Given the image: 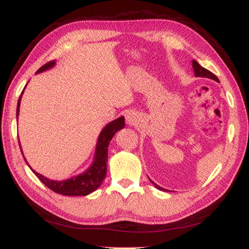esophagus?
Returning <instances> with one entry per match:
<instances>
[{"label": "esophagus", "mask_w": 249, "mask_h": 249, "mask_svg": "<svg viewBox=\"0 0 249 249\" xmlns=\"http://www.w3.org/2000/svg\"><path fill=\"white\" fill-rule=\"evenodd\" d=\"M125 120L128 124H134L137 123V117H135L133 112H129V114H126L125 116Z\"/></svg>", "instance_id": "esophagus-1"}]
</instances>
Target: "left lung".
<instances>
[{"label":"left lung","mask_w":249,"mask_h":249,"mask_svg":"<svg viewBox=\"0 0 249 249\" xmlns=\"http://www.w3.org/2000/svg\"><path fill=\"white\" fill-rule=\"evenodd\" d=\"M193 68H194V72H195V76L196 77H203V78H209V79H213V80H214V81H217V82H219V79L217 78V76H215V74H213L212 71H209V70H207L206 68H204V67H201L200 65L196 62V60H193ZM151 181L153 184L155 185V187H156V189H158V190H160V191H166L165 189H162V187H160L159 185H157L156 183H154L152 180H149Z\"/></svg>","instance_id":"8db88e82"}]
</instances>
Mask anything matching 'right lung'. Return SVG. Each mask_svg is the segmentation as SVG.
<instances>
[{"label": "right lung", "instance_id": "add662e5", "mask_svg": "<svg viewBox=\"0 0 249 249\" xmlns=\"http://www.w3.org/2000/svg\"><path fill=\"white\" fill-rule=\"evenodd\" d=\"M54 65H55V60H51V62L43 65V66L37 70L36 73H40L42 71H44V70H48L53 67ZM23 90H25V89H23ZM22 93L23 91L21 92V94L19 98H18V103H17V110H16L17 120H18V116H19V106H20ZM123 128H124V117H119L118 119H115L114 121H111V123L105 125V128L102 130V132L100 133V137H98L95 155H94V160H93L91 167L89 168L87 171L81 173V175L72 177L67 180H63V181L50 180L48 178H45L42 175H40V173L35 171L34 169L29 166V163L27 162L26 158L23 157V159L26 160L27 165L30 167L32 172L39 178L40 181L43 183L45 186H48L50 190L55 192V193L67 195V196H86L92 193V192H94L96 189H98V186H100L103 183V181H104L106 177V172H107L108 145L110 143L111 139L114 138V135L117 131H119ZM18 143H19V147H20L19 141H18ZM21 154H22V151H21Z\"/></svg>", "mask_w": 249, "mask_h": 249}]
</instances>
